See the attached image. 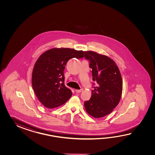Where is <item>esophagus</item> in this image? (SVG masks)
I'll use <instances>...</instances> for the list:
<instances>
[{
    "label": "esophagus",
    "mask_w": 155,
    "mask_h": 155,
    "mask_svg": "<svg viewBox=\"0 0 155 155\" xmlns=\"http://www.w3.org/2000/svg\"><path fill=\"white\" fill-rule=\"evenodd\" d=\"M82 91H83V89H81L80 90H75V91H76L77 93H80V92H82Z\"/></svg>",
    "instance_id": "esophagus-1"
}]
</instances>
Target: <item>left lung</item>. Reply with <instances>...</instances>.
<instances>
[{
	"label": "left lung",
	"mask_w": 155,
	"mask_h": 155,
	"mask_svg": "<svg viewBox=\"0 0 155 155\" xmlns=\"http://www.w3.org/2000/svg\"><path fill=\"white\" fill-rule=\"evenodd\" d=\"M85 58L92 69V96L84 102L86 111L95 118L107 115L118 105L122 91L121 74L116 63L108 56L92 51H85Z\"/></svg>",
	"instance_id": "obj_1"
}]
</instances>
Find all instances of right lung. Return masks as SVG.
<instances>
[{"label":"right lung","mask_w":155,"mask_h":155,"mask_svg":"<svg viewBox=\"0 0 155 155\" xmlns=\"http://www.w3.org/2000/svg\"><path fill=\"white\" fill-rule=\"evenodd\" d=\"M84 56V51L69 48H54L41 55L32 74V86L38 99L49 109L62 105L73 93L65 84L64 70L72 58Z\"/></svg>","instance_id":"right-lung-1"}]
</instances>
